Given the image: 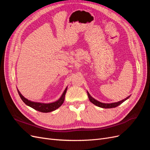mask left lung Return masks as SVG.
Returning <instances> with one entry per match:
<instances>
[{
    "label": "left lung",
    "instance_id": "obj_1",
    "mask_svg": "<svg viewBox=\"0 0 150 150\" xmlns=\"http://www.w3.org/2000/svg\"><path fill=\"white\" fill-rule=\"evenodd\" d=\"M88 96L89 98V101L91 102L93 104H94V105H96L97 106H99L100 108H116L117 106H118L119 105H120L121 104H122L124 101H125L126 99H128L130 96H129L128 97H127L126 98L124 99L123 100H121L120 101H118L117 103H110V104H106V103H102L101 102H99L96 99H94L93 97L91 96V95L89 94V93L88 92Z\"/></svg>",
    "mask_w": 150,
    "mask_h": 150
}]
</instances>
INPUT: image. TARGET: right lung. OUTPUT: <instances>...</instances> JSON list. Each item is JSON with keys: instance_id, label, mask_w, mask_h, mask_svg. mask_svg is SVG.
<instances>
[{"instance_id": "1", "label": "right lung", "mask_w": 150, "mask_h": 150, "mask_svg": "<svg viewBox=\"0 0 150 150\" xmlns=\"http://www.w3.org/2000/svg\"><path fill=\"white\" fill-rule=\"evenodd\" d=\"M66 91H67V88L65 89L64 93H63V94H62L60 99L57 101L52 103L45 104V103H41L33 102L28 100V99H26L25 98H24L23 96H22L19 91L17 89L18 93H19L21 99L23 101V102L26 104V105H28L31 107L32 108L34 109V110L42 112H49L56 110V109L59 108L62 105V103H64Z\"/></svg>"}]
</instances>
